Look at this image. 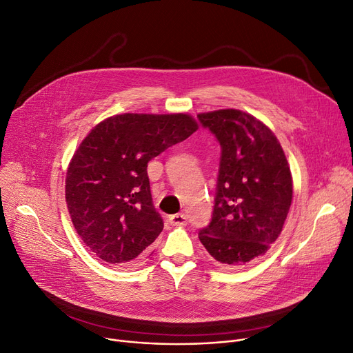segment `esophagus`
Returning <instances> with one entry per match:
<instances>
[{
  "instance_id": "34e87169",
  "label": "esophagus",
  "mask_w": 353,
  "mask_h": 353,
  "mask_svg": "<svg viewBox=\"0 0 353 353\" xmlns=\"http://www.w3.org/2000/svg\"><path fill=\"white\" fill-rule=\"evenodd\" d=\"M169 223L172 226H184L188 223V216L184 213H177V214H172L169 216Z\"/></svg>"
}]
</instances>
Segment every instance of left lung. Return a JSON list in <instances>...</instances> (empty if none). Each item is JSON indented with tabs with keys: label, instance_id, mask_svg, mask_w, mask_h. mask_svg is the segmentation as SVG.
<instances>
[{
	"label": "left lung",
	"instance_id": "left-lung-1",
	"mask_svg": "<svg viewBox=\"0 0 353 353\" xmlns=\"http://www.w3.org/2000/svg\"><path fill=\"white\" fill-rule=\"evenodd\" d=\"M197 117L221 147L213 216L199 239L221 265L242 266L265 254L283 229L293 197L289 163L272 130L245 111Z\"/></svg>",
	"mask_w": 353,
	"mask_h": 353
}]
</instances>
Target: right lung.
Returning a JSON list of instances; mask_svg holds the SVG:
<instances>
[{
	"instance_id": "1",
	"label": "right lung",
	"mask_w": 353,
	"mask_h": 353,
	"mask_svg": "<svg viewBox=\"0 0 353 353\" xmlns=\"http://www.w3.org/2000/svg\"><path fill=\"white\" fill-rule=\"evenodd\" d=\"M199 128L184 113L108 117L91 128L65 176V201L83 243L111 266H132L163 230L147 163Z\"/></svg>"
}]
</instances>
